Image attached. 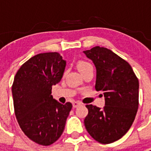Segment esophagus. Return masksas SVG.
Instances as JSON below:
<instances>
[{
    "mask_svg": "<svg viewBox=\"0 0 151 151\" xmlns=\"http://www.w3.org/2000/svg\"><path fill=\"white\" fill-rule=\"evenodd\" d=\"M81 103L78 102V101H73V108L78 107V106H81Z\"/></svg>",
    "mask_w": 151,
    "mask_h": 151,
    "instance_id": "obj_1",
    "label": "esophagus"
}]
</instances>
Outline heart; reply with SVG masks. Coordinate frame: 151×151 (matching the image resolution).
I'll use <instances>...</instances> for the list:
<instances>
[{
    "instance_id": "1",
    "label": "heart",
    "mask_w": 151,
    "mask_h": 151,
    "mask_svg": "<svg viewBox=\"0 0 151 151\" xmlns=\"http://www.w3.org/2000/svg\"><path fill=\"white\" fill-rule=\"evenodd\" d=\"M78 69H79V70L81 72V71L85 70H86L87 68H88V67L92 66L89 63H88V62L80 61L79 63H78Z\"/></svg>"
}]
</instances>
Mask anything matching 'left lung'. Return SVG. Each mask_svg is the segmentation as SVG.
<instances>
[{
    "label": "left lung",
    "mask_w": 151,
    "mask_h": 151,
    "mask_svg": "<svg viewBox=\"0 0 151 151\" xmlns=\"http://www.w3.org/2000/svg\"><path fill=\"white\" fill-rule=\"evenodd\" d=\"M96 68V91L105 97L103 109L86 105L85 125L92 138L103 144L121 139L133 123L139 107V81L132 66L114 52L96 46L84 51Z\"/></svg>",
    "instance_id": "1"
}]
</instances>
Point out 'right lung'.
I'll return each instance as SVG.
<instances>
[{
    "label": "right lung",
    "instance_id": "right-lung-1",
    "mask_svg": "<svg viewBox=\"0 0 151 151\" xmlns=\"http://www.w3.org/2000/svg\"><path fill=\"white\" fill-rule=\"evenodd\" d=\"M66 61L58 52L36 55L21 66L12 85L18 123L24 134L40 145L48 146L61 136L72 104H62L52 96L61 81Z\"/></svg>",
    "mask_w": 151,
    "mask_h": 151
}]
</instances>
